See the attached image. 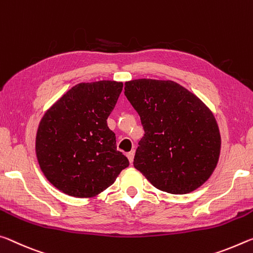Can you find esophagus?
<instances>
[{"label":"esophagus","mask_w":253,"mask_h":253,"mask_svg":"<svg viewBox=\"0 0 253 253\" xmlns=\"http://www.w3.org/2000/svg\"><path fill=\"white\" fill-rule=\"evenodd\" d=\"M126 157H127V159H129L130 164L133 163V158H134V151H130V152H127V154H126Z\"/></svg>","instance_id":"obj_1"}]
</instances>
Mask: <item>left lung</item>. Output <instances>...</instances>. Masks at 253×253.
Masks as SVG:
<instances>
[{"mask_svg": "<svg viewBox=\"0 0 253 253\" xmlns=\"http://www.w3.org/2000/svg\"><path fill=\"white\" fill-rule=\"evenodd\" d=\"M124 94L144 129L133 166L157 189L192 193L216 168L221 134L210 107L173 81L126 82Z\"/></svg>", "mask_w": 253, "mask_h": 253, "instance_id": "obj_1", "label": "left lung"}]
</instances>
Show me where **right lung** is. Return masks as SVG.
Masks as SVG:
<instances>
[{
  "mask_svg": "<svg viewBox=\"0 0 253 253\" xmlns=\"http://www.w3.org/2000/svg\"><path fill=\"white\" fill-rule=\"evenodd\" d=\"M122 82L80 83L45 111L36 135V155L49 183L73 197L97 196L129 160L117 150L106 120Z\"/></svg>",
  "mask_w": 253,
  "mask_h": 253,
  "instance_id": "right-lung-1",
  "label": "right lung"
}]
</instances>
